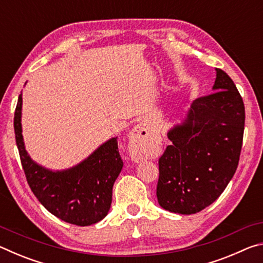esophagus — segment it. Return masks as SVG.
Instances as JSON below:
<instances>
[{"label":"esophagus","mask_w":263,"mask_h":263,"mask_svg":"<svg viewBox=\"0 0 263 263\" xmlns=\"http://www.w3.org/2000/svg\"><path fill=\"white\" fill-rule=\"evenodd\" d=\"M131 155L132 158L136 160V161H139L140 153H138L142 146L146 144V140L149 138V128L146 124H139L132 130L131 133Z\"/></svg>","instance_id":"obj_1"}]
</instances>
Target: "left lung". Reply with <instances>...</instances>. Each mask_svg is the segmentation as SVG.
I'll use <instances>...</instances> for the list:
<instances>
[{
    "label": "left lung",
    "instance_id": "left-lung-1",
    "mask_svg": "<svg viewBox=\"0 0 263 263\" xmlns=\"http://www.w3.org/2000/svg\"><path fill=\"white\" fill-rule=\"evenodd\" d=\"M213 92L190 105L186 117L168 131L159 159L157 197L164 210L193 215L219 197L237 171L242 146L245 105L237 87L216 68Z\"/></svg>",
    "mask_w": 263,
    "mask_h": 263
}]
</instances>
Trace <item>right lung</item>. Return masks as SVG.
Returning <instances> with one entry per match:
<instances>
[{
	"instance_id": "right-lung-1",
	"label": "right lung",
	"mask_w": 263,
	"mask_h": 263,
	"mask_svg": "<svg viewBox=\"0 0 263 263\" xmlns=\"http://www.w3.org/2000/svg\"><path fill=\"white\" fill-rule=\"evenodd\" d=\"M22 94L15 110L14 128L22 167L31 190L43 206L61 220L78 226L96 224L108 215L112 186L123 168L117 137L111 138L72 168L51 171L34 162L22 135Z\"/></svg>"
}]
</instances>
